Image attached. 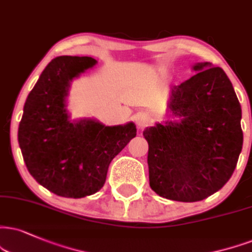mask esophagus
<instances>
[{
  "label": "esophagus",
  "mask_w": 252,
  "mask_h": 252,
  "mask_svg": "<svg viewBox=\"0 0 252 252\" xmlns=\"http://www.w3.org/2000/svg\"><path fill=\"white\" fill-rule=\"evenodd\" d=\"M135 123L140 128H142L151 123V117L147 113H138L135 116Z\"/></svg>",
  "instance_id": "obj_1"
}]
</instances>
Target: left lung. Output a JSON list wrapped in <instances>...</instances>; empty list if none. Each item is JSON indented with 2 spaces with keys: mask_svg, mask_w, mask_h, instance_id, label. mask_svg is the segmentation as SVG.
I'll list each match as a JSON object with an SVG mask.
<instances>
[{
  "mask_svg": "<svg viewBox=\"0 0 252 252\" xmlns=\"http://www.w3.org/2000/svg\"><path fill=\"white\" fill-rule=\"evenodd\" d=\"M170 90L169 110L179 121L147 127L150 186L158 195L196 202L219 191L237 164L243 146L242 110L221 67L209 62Z\"/></svg>",
  "mask_w": 252,
  "mask_h": 252,
  "instance_id": "obj_1",
  "label": "left lung"
}]
</instances>
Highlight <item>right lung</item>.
I'll return each instance as SVG.
<instances>
[{
    "label": "right lung",
    "mask_w": 252,
    "mask_h": 252,
    "mask_svg": "<svg viewBox=\"0 0 252 252\" xmlns=\"http://www.w3.org/2000/svg\"><path fill=\"white\" fill-rule=\"evenodd\" d=\"M97 63L92 57H56L39 76L23 108L18 144L32 178L63 197L100 190L113 158L136 135L133 123L105 126L93 119L70 121V84Z\"/></svg>",
    "instance_id": "add662e5"
}]
</instances>
